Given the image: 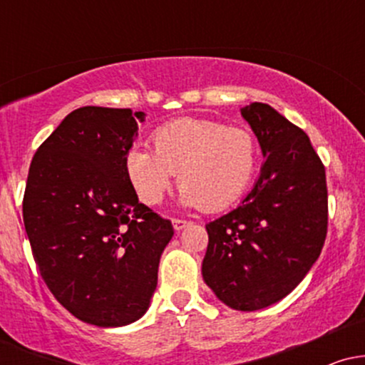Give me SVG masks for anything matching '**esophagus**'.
<instances>
[{
  "mask_svg": "<svg viewBox=\"0 0 365 365\" xmlns=\"http://www.w3.org/2000/svg\"><path fill=\"white\" fill-rule=\"evenodd\" d=\"M190 225V221L187 220H180V217H173V228L177 230V232H180V230H183L185 226Z\"/></svg>",
  "mask_w": 365,
  "mask_h": 365,
  "instance_id": "obj_1",
  "label": "esophagus"
}]
</instances>
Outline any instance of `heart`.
Masks as SVG:
<instances>
[{
	"label": "heart",
	"mask_w": 365,
	"mask_h": 365,
	"mask_svg": "<svg viewBox=\"0 0 365 365\" xmlns=\"http://www.w3.org/2000/svg\"><path fill=\"white\" fill-rule=\"evenodd\" d=\"M153 150L132 148L125 168L144 204L156 206L178 175L182 200L221 211L247 190L259 165L257 140L249 130L212 120L180 118L154 130Z\"/></svg>",
	"instance_id": "heart-1"
}]
</instances>
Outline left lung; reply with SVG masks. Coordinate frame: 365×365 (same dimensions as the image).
Returning <instances> with one entry per match:
<instances>
[{
  "label": "left lung",
  "mask_w": 365,
  "mask_h": 365,
  "mask_svg": "<svg viewBox=\"0 0 365 365\" xmlns=\"http://www.w3.org/2000/svg\"><path fill=\"white\" fill-rule=\"evenodd\" d=\"M266 158L242 206L206 225L202 276L237 311H259L297 287L328 233L326 170L307 133L269 104L242 108Z\"/></svg>",
  "instance_id": "8db88e82"
}]
</instances>
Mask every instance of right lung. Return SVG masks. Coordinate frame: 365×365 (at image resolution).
<instances>
[{
    "mask_svg": "<svg viewBox=\"0 0 365 365\" xmlns=\"http://www.w3.org/2000/svg\"><path fill=\"white\" fill-rule=\"evenodd\" d=\"M144 113L83 106L32 158L24 225L54 299L101 328L137 321L158 284L173 225L139 202L125 158Z\"/></svg>",
    "mask_w": 365,
    "mask_h": 365,
    "instance_id": "1",
    "label": "right lung"
}]
</instances>
